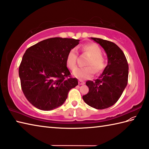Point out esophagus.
<instances>
[{"label":"esophagus","mask_w":149,"mask_h":149,"mask_svg":"<svg viewBox=\"0 0 149 149\" xmlns=\"http://www.w3.org/2000/svg\"><path fill=\"white\" fill-rule=\"evenodd\" d=\"M85 84V83H84V81H81V80L79 81V85H83V84Z\"/></svg>","instance_id":"esophagus-1"}]
</instances>
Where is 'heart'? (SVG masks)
<instances>
[{
  "instance_id": "1",
  "label": "heart",
  "mask_w": 149,
  "mask_h": 149,
  "mask_svg": "<svg viewBox=\"0 0 149 149\" xmlns=\"http://www.w3.org/2000/svg\"><path fill=\"white\" fill-rule=\"evenodd\" d=\"M82 51L90 56L86 63L88 66L84 68H75L73 74L81 79H86L91 77L95 72L97 74L102 72L106 68V59L102 56V52L100 47L95 43H87L81 47ZM77 53L75 49L70 50L66 56V63L68 68L74 70L77 65Z\"/></svg>"
}]
</instances>
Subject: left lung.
<instances>
[{
	"mask_svg": "<svg viewBox=\"0 0 149 149\" xmlns=\"http://www.w3.org/2000/svg\"><path fill=\"white\" fill-rule=\"evenodd\" d=\"M105 50L108 63L99 79L86 81L88 93L83 96L88 105L103 109L114 105L121 97L128 82L129 66L125 54L115 43L91 38Z\"/></svg>",
	"mask_w": 149,
	"mask_h": 149,
	"instance_id": "obj_1",
	"label": "left lung"
}]
</instances>
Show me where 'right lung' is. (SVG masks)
I'll use <instances>...</instances> for the list:
<instances>
[{"label": "right lung", "mask_w": 149, "mask_h": 149, "mask_svg": "<svg viewBox=\"0 0 149 149\" xmlns=\"http://www.w3.org/2000/svg\"><path fill=\"white\" fill-rule=\"evenodd\" d=\"M79 41L51 38L26 50L19 66V77L25 97L36 108H57L65 102L68 91L78 85L77 79L70 76L66 59Z\"/></svg>", "instance_id": "add662e5"}]
</instances>
